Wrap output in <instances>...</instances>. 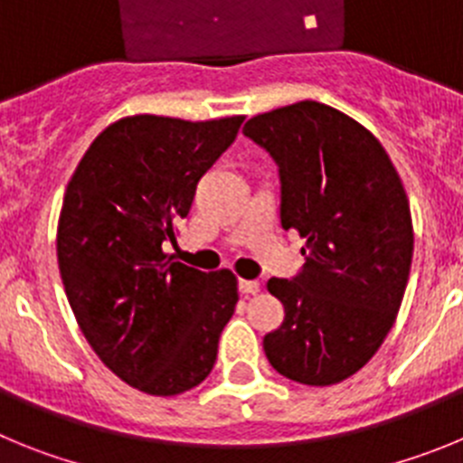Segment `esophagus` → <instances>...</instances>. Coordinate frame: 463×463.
<instances>
[{"label":"esophagus","instance_id":"34e87169","mask_svg":"<svg viewBox=\"0 0 463 463\" xmlns=\"http://www.w3.org/2000/svg\"><path fill=\"white\" fill-rule=\"evenodd\" d=\"M239 289L241 294H252V297H255V294L261 292V285L257 280H241Z\"/></svg>","mask_w":463,"mask_h":463}]
</instances>
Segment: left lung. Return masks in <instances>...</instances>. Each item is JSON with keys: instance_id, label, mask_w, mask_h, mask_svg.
<instances>
[{"instance_id": "left-lung-1", "label": "left lung", "mask_w": 463, "mask_h": 463, "mask_svg": "<svg viewBox=\"0 0 463 463\" xmlns=\"http://www.w3.org/2000/svg\"><path fill=\"white\" fill-rule=\"evenodd\" d=\"M243 134L280 171V222L306 239L304 271L271 278L285 320L264 336L273 369L326 387L357 373L390 334L412 261L406 190L378 138L341 110L297 101Z\"/></svg>"}]
</instances>
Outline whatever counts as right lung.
I'll return each instance as SVG.
<instances>
[{
    "label": "right lung",
    "instance_id": "right-lung-1",
    "mask_svg": "<svg viewBox=\"0 0 463 463\" xmlns=\"http://www.w3.org/2000/svg\"><path fill=\"white\" fill-rule=\"evenodd\" d=\"M241 122L120 118L85 150L64 192L57 264L69 306L97 357L146 394L175 396L206 380L234 315V273L171 261L165 245Z\"/></svg>",
    "mask_w": 463,
    "mask_h": 463
}]
</instances>
